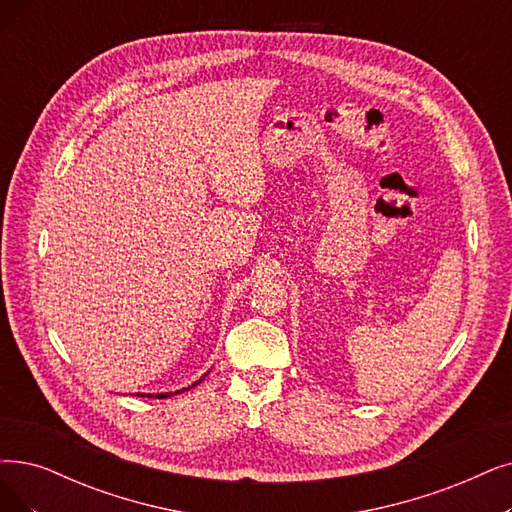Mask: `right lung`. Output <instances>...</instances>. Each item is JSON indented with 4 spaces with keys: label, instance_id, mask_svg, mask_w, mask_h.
Wrapping results in <instances>:
<instances>
[{
    "label": "right lung",
    "instance_id": "right-lung-1",
    "mask_svg": "<svg viewBox=\"0 0 512 512\" xmlns=\"http://www.w3.org/2000/svg\"><path fill=\"white\" fill-rule=\"evenodd\" d=\"M201 380H203V378H201ZM201 380H197L195 384H199ZM195 384H193V386H195ZM189 388H191V386H189ZM182 391H187V388H182ZM176 393H180V391H176ZM172 395H174V393H159V395H157V399H166V397H172Z\"/></svg>",
    "mask_w": 512,
    "mask_h": 512
}]
</instances>
